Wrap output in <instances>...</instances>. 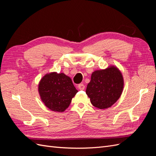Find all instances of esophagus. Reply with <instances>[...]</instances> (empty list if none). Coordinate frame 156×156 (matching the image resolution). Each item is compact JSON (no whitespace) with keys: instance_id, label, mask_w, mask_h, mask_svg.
I'll return each instance as SVG.
<instances>
[{"instance_id":"obj_1","label":"esophagus","mask_w":156,"mask_h":156,"mask_svg":"<svg viewBox=\"0 0 156 156\" xmlns=\"http://www.w3.org/2000/svg\"><path fill=\"white\" fill-rule=\"evenodd\" d=\"M77 87L79 88V90H84V88H85V86H84L83 83H81V84H78Z\"/></svg>"}]
</instances>
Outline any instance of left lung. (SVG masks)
Wrapping results in <instances>:
<instances>
[{
    "mask_svg": "<svg viewBox=\"0 0 156 156\" xmlns=\"http://www.w3.org/2000/svg\"><path fill=\"white\" fill-rule=\"evenodd\" d=\"M123 87L124 80L121 72L117 68L111 66L92 73L86 93L94 107L104 109L119 100Z\"/></svg>",
    "mask_w": 156,
    "mask_h": 156,
    "instance_id": "left-lung-1",
    "label": "left lung"
}]
</instances>
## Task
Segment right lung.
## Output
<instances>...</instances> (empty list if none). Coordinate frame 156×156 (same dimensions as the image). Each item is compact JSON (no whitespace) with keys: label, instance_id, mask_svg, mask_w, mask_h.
<instances>
[{"label":"right lung","instance_id":"obj_1","mask_svg":"<svg viewBox=\"0 0 156 156\" xmlns=\"http://www.w3.org/2000/svg\"><path fill=\"white\" fill-rule=\"evenodd\" d=\"M38 90L42 101L55 112H63L78 92L72 79L64 73H51L41 79Z\"/></svg>","mask_w":156,"mask_h":156}]
</instances>
